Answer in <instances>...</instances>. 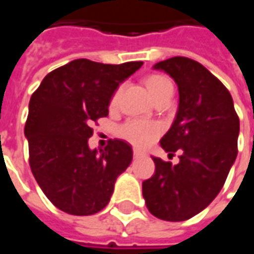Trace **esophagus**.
<instances>
[{"instance_id":"obj_1","label":"esophagus","mask_w":254,"mask_h":254,"mask_svg":"<svg viewBox=\"0 0 254 254\" xmlns=\"http://www.w3.org/2000/svg\"><path fill=\"white\" fill-rule=\"evenodd\" d=\"M145 154L143 151H140V150H137V148H134L133 150V157L134 158H141V157H144Z\"/></svg>"}]
</instances>
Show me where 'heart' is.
Here are the masks:
<instances>
[{
	"label": "heart",
	"instance_id": "heart-1",
	"mask_svg": "<svg viewBox=\"0 0 254 254\" xmlns=\"http://www.w3.org/2000/svg\"><path fill=\"white\" fill-rule=\"evenodd\" d=\"M144 84L154 100L164 96L166 92L172 89V84L169 79L164 75H159V74L147 75L144 78ZM117 97H118V92L111 99L113 104L117 102ZM158 133H159V127L157 124L141 121V120H130V121L125 122L118 129V134L122 139L127 140L129 143H132L136 147H144V145L150 144L152 140L157 137Z\"/></svg>",
	"mask_w": 254,
	"mask_h": 254
}]
</instances>
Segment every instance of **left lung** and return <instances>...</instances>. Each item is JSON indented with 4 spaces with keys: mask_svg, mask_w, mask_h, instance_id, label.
I'll return each instance as SVG.
<instances>
[{
    "mask_svg": "<svg viewBox=\"0 0 254 254\" xmlns=\"http://www.w3.org/2000/svg\"><path fill=\"white\" fill-rule=\"evenodd\" d=\"M175 79L179 109L161 147L180 162L152 158L155 173L143 182L150 213L183 221L202 212L223 189L238 154L239 118L230 92L201 63L176 56L154 64Z\"/></svg>",
    "mask_w": 254,
    "mask_h": 254,
    "instance_id": "left-lung-1",
    "label": "left lung"
}]
</instances>
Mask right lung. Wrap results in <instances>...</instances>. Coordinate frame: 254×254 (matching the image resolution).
<instances>
[{"instance_id":"add662e5","label":"right lung","mask_w":254,"mask_h":254,"mask_svg":"<svg viewBox=\"0 0 254 254\" xmlns=\"http://www.w3.org/2000/svg\"><path fill=\"white\" fill-rule=\"evenodd\" d=\"M143 62L103 64L72 60L42 79L28 104L24 136L30 168L55 206L74 216H89L107 206L117 177L133 158L120 139L90 150L92 124L109 115L117 88Z\"/></svg>"}]
</instances>
